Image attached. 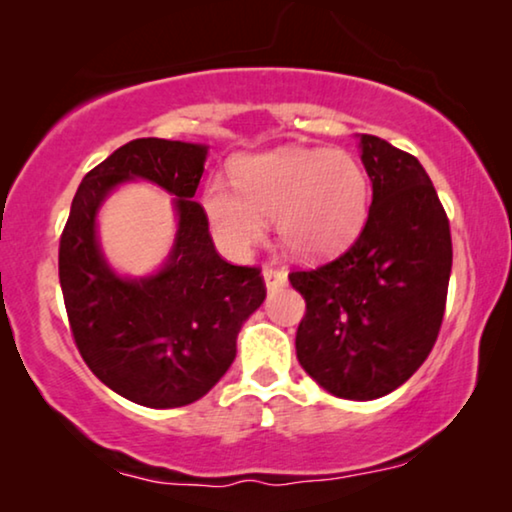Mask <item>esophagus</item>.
<instances>
[{"instance_id": "34e87169", "label": "esophagus", "mask_w": 512, "mask_h": 512, "mask_svg": "<svg viewBox=\"0 0 512 512\" xmlns=\"http://www.w3.org/2000/svg\"><path fill=\"white\" fill-rule=\"evenodd\" d=\"M263 279L268 289H279V286L286 284V272L282 268H275V265H265Z\"/></svg>"}]
</instances>
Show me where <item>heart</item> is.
<instances>
[{"instance_id":"b5f03b06","label":"heart","mask_w":512,"mask_h":512,"mask_svg":"<svg viewBox=\"0 0 512 512\" xmlns=\"http://www.w3.org/2000/svg\"><path fill=\"white\" fill-rule=\"evenodd\" d=\"M235 191L209 181L202 205L216 235L233 251H247L277 219L279 240L300 258L331 256L359 233L370 188L359 160L347 151L279 149L240 158Z\"/></svg>"}]
</instances>
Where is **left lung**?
I'll use <instances>...</instances> for the list:
<instances>
[{
  "label": "left lung",
  "instance_id": "obj_1",
  "mask_svg": "<svg viewBox=\"0 0 512 512\" xmlns=\"http://www.w3.org/2000/svg\"><path fill=\"white\" fill-rule=\"evenodd\" d=\"M373 205L352 247L289 282L305 298L296 354L328 394L373 401L431 354L452 270L450 221L422 163L361 135Z\"/></svg>",
  "mask_w": 512,
  "mask_h": 512
}]
</instances>
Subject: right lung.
Returning <instances> with one entry per match:
<instances>
[{"label":"right lung","instance_id":"add662e5","mask_svg":"<svg viewBox=\"0 0 512 512\" xmlns=\"http://www.w3.org/2000/svg\"><path fill=\"white\" fill-rule=\"evenodd\" d=\"M207 146L132 139L83 177L60 237V286L69 328L88 368L116 394L146 408L198 401L226 375L235 340L261 307L256 265L216 251L205 209L193 202ZM149 178L178 198L180 230L164 270L123 280L99 254L94 216L114 185Z\"/></svg>","mask_w":512,"mask_h":512}]
</instances>
